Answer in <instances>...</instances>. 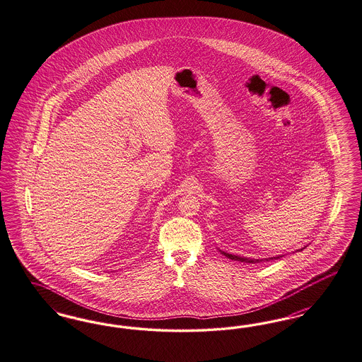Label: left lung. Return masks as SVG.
Returning <instances> with one entry per match:
<instances>
[{
	"mask_svg": "<svg viewBox=\"0 0 362 362\" xmlns=\"http://www.w3.org/2000/svg\"><path fill=\"white\" fill-rule=\"evenodd\" d=\"M302 250V249H300ZM222 255L223 256H226L228 259H232L234 261H241V262H260L261 260H250V259H246V257H240V256H234V255H230V253H226V252H222ZM280 257H283V256H276V257H271V259H267L268 260H276V259H280Z\"/></svg>",
	"mask_w": 362,
	"mask_h": 362,
	"instance_id": "8db88e82",
	"label": "left lung"
}]
</instances>
